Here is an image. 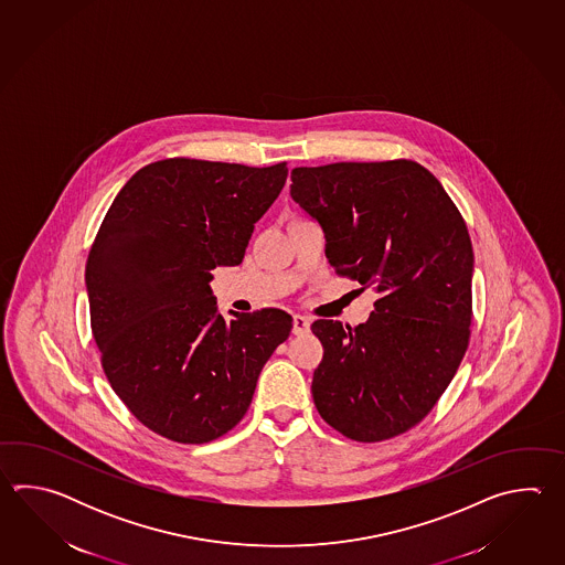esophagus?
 <instances>
[{
	"instance_id": "esophagus-1",
	"label": "esophagus",
	"mask_w": 565,
	"mask_h": 565,
	"mask_svg": "<svg viewBox=\"0 0 565 565\" xmlns=\"http://www.w3.org/2000/svg\"><path fill=\"white\" fill-rule=\"evenodd\" d=\"M311 329V319L302 317V315H295L292 317V333L295 335H307Z\"/></svg>"
}]
</instances>
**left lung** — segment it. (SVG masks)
Masks as SVG:
<instances>
[{
    "label": "left lung",
    "mask_w": 565,
    "mask_h": 565,
    "mask_svg": "<svg viewBox=\"0 0 565 565\" xmlns=\"http://www.w3.org/2000/svg\"><path fill=\"white\" fill-rule=\"evenodd\" d=\"M290 195L319 222L337 275L373 287L358 327L319 319L321 418L358 443L406 433L434 408L469 348L475 254L443 183L416 161L295 168Z\"/></svg>",
    "instance_id": "8db88e82"
}]
</instances>
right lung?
Wrapping results in <instances>:
<instances>
[{"label":"right lung","instance_id":"1","mask_svg":"<svg viewBox=\"0 0 565 565\" xmlns=\"http://www.w3.org/2000/svg\"><path fill=\"white\" fill-rule=\"evenodd\" d=\"M287 175V163L156 161L122 185L96 234L85 278L103 370L132 416L173 443L232 430L290 335L280 309L226 321L210 288L216 266L241 265Z\"/></svg>","mask_w":565,"mask_h":565}]
</instances>
